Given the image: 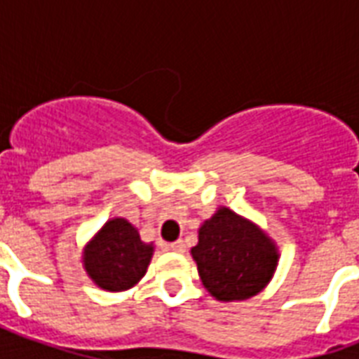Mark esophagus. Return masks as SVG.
Listing matches in <instances>:
<instances>
[{"label": "esophagus", "mask_w": 359, "mask_h": 359, "mask_svg": "<svg viewBox=\"0 0 359 359\" xmlns=\"http://www.w3.org/2000/svg\"><path fill=\"white\" fill-rule=\"evenodd\" d=\"M169 250L177 251V253H182V251L186 250L184 240H177V242H173V244H169Z\"/></svg>", "instance_id": "1"}]
</instances>
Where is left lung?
<instances>
[{"label": "left lung", "mask_w": 359, "mask_h": 359, "mask_svg": "<svg viewBox=\"0 0 359 359\" xmlns=\"http://www.w3.org/2000/svg\"><path fill=\"white\" fill-rule=\"evenodd\" d=\"M205 289L218 300H245L261 292L278 264V251L257 225L219 208L191 248Z\"/></svg>", "instance_id": "1"}]
</instances>
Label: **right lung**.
<instances>
[{"mask_svg": "<svg viewBox=\"0 0 359 359\" xmlns=\"http://www.w3.org/2000/svg\"><path fill=\"white\" fill-rule=\"evenodd\" d=\"M151 257L152 244L141 242L137 229L126 219L115 218L87 245L83 264L98 287L126 290L145 276Z\"/></svg>", "mask_w": 359, "mask_h": 359, "instance_id": "right-lung-1", "label": "right lung"}]
</instances>
